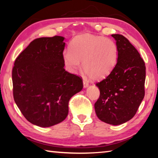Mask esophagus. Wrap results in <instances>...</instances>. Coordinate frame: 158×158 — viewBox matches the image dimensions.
<instances>
[{
    "label": "esophagus",
    "mask_w": 158,
    "mask_h": 158,
    "mask_svg": "<svg viewBox=\"0 0 158 158\" xmlns=\"http://www.w3.org/2000/svg\"><path fill=\"white\" fill-rule=\"evenodd\" d=\"M83 84H84V89H85V88H87L88 86H89V83H88V81L85 79L83 80Z\"/></svg>",
    "instance_id": "obj_1"
}]
</instances>
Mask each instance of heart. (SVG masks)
I'll return each mask as SVG.
<instances>
[{"label": "heart", "instance_id": "1", "mask_svg": "<svg viewBox=\"0 0 158 158\" xmlns=\"http://www.w3.org/2000/svg\"><path fill=\"white\" fill-rule=\"evenodd\" d=\"M118 59V47L111 39L93 34H83L73 40L69 50L64 52L66 68L75 73L82 68L93 79H100L113 69Z\"/></svg>", "mask_w": 158, "mask_h": 158}]
</instances>
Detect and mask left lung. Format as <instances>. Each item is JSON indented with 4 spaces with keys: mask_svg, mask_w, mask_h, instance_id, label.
I'll list each match as a JSON object with an SVG mask.
<instances>
[{
    "mask_svg": "<svg viewBox=\"0 0 158 158\" xmlns=\"http://www.w3.org/2000/svg\"><path fill=\"white\" fill-rule=\"evenodd\" d=\"M111 36L116 42V65L105 79L96 84L100 95L95 103L98 118L118 125L132 118L145 95L146 66L138 51L122 35Z\"/></svg>",
    "mask_w": 158,
    "mask_h": 158,
    "instance_id": "8db88e82",
    "label": "left lung"
}]
</instances>
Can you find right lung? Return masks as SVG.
Wrapping results in <instances>:
<instances>
[{
	"instance_id": "1",
	"label": "right lung",
	"mask_w": 158,
	"mask_h": 158,
	"mask_svg": "<svg viewBox=\"0 0 158 158\" xmlns=\"http://www.w3.org/2000/svg\"><path fill=\"white\" fill-rule=\"evenodd\" d=\"M65 37H40L32 41L15 60L13 95L26 120L42 127L62 122L69 100L83 89L81 77L64 69Z\"/></svg>"
}]
</instances>
